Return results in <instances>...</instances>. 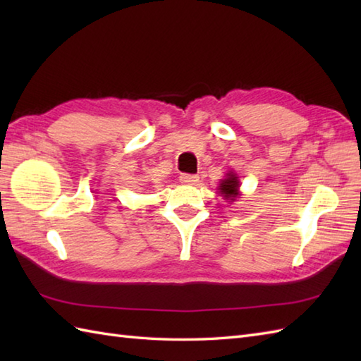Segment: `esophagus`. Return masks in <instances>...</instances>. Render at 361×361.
Returning <instances> with one entry per match:
<instances>
[{
    "label": "esophagus",
    "mask_w": 361,
    "mask_h": 361,
    "mask_svg": "<svg viewBox=\"0 0 361 361\" xmlns=\"http://www.w3.org/2000/svg\"><path fill=\"white\" fill-rule=\"evenodd\" d=\"M198 178H200V176H198V175H192V173H181V175H180V181L183 183V185H189V186L197 185Z\"/></svg>",
    "instance_id": "esophagus-1"
}]
</instances>
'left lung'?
Masks as SVG:
<instances>
[{"label": "left lung", "mask_w": 361, "mask_h": 361, "mask_svg": "<svg viewBox=\"0 0 361 361\" xmlns=\"http://www.w3.org/2000/svg\"><path fill=\"white\" fill-rule=\"evenodd\" d=\"M239 186H240V181H239V176L237 173H234L233 171L226 173V178H224L220 181V186H219V194H221V197L225 198V200L229 202H234L235 198H239Z\"/></svg>", "instance_id": "obj_1"}]
</instances>
